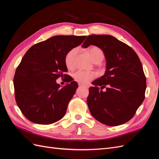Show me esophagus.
Wrapping results in <instances>:
<instances>
[{"label":"esophagus","mask_w":159,"mask_h":159,"mask_svg":"<svg viewBox=\"0 0 159 159\" xmlns=\"http://www.w3.org/2000/svg\"><path fill=\"white\" fill-rule=\"evenodd\" d=\"M78 85H79V86H80V87H85V88H88V85H84V84H78Z\"/></svg>","instance_id":"34e87169"}]
</instances>
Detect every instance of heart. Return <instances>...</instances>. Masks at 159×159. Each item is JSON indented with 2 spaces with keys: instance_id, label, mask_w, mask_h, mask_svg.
<instances>
[{
  "instance_id": "1",
  "label": "heart",
  "mask_w": 159,
  "mask_h": 159,
  "mask_svg": "<svg viewBox=\"0 0 159 159\" xmlns=\"http://www.w3.org/2000/svg\"><path fill=\"white\" fill-rule=\"evenodd\" d=\"M80 51L78 47H75L70 50L65 56V64L69 69H73L74 67V61L76 56L78 55ZM89 55L95 63L99 64L102 62L104 57L105 54L103 51L98 47H91L89 49ZM95 77V74L93 71H78L74 74V80L80 84H86L88 81L93 80Z\"/></svg>"
}]
</instances>
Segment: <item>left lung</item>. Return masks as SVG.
<instances>
[{
  "mask_svg": "<svg viewBox=\"0 0 159 159\" xmlns=\"http://www.w3.org/2000/svg\"><path fill=\"white\" fill-rule=\"evenodd\" d=\"M95 45L106 58L104 75L92 82L87 103L95 119L108 126H117L131 119L145 99L146 77L142 64L131 47L110 35H91L83 47ZM105 87L107 91L103 92Z\"/></svg>",
  "mask_w": 159,
  "mask_h": 159,
  "instance_id": "8db88e82",
  "label": "left lung"
}]
</instances>
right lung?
<instances>
[{"mask_svg": "<svg viewBox=\"0 0 159 159\" xmlns=\"http://www.w3.org/2000/svg\"><path fill=\"white\" fill-rule=\"evenodd\" d=\"M86 37L53 36L32 46L24 56L14 77V95L19 109L29 121L48 125L64 116L78 85L69 80L70 84L60 88L56 80L68 71L67 52Z\"/></svg>", "mask_w": 159, "mask_h": 159, "instance_id": "add662e5", "label": "right lung"}]
</instances>
